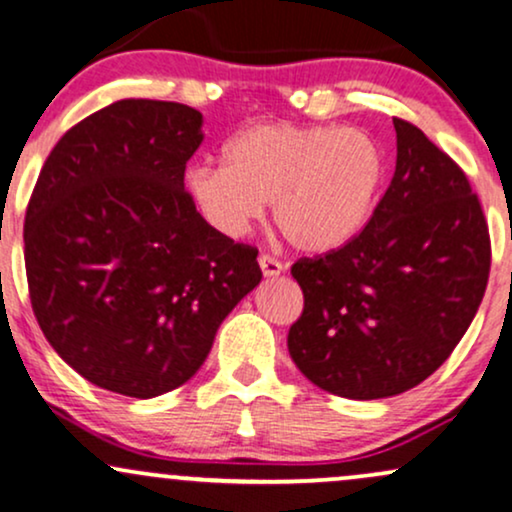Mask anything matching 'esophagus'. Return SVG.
I'll use <instances>...</instances> for the list:
<instances>
[{
  "label": "esophagus",
  "instance_id": "esophagus-1",
  "mask_svg": "<svg viewBox=\"0 0 512 512\" xmlns=\"http://www.w3.org/2000/svg\"><path fill=\"white\" fill-rule=\"evenodd\" d=\"M257 262H260L262 274L267 276V279H276V276L283 274V264L279 260H274V257L260 255V260H257Z\"/></svg>",
  "mask_w": 512,
  "mask_h": 512
}]
</instances>
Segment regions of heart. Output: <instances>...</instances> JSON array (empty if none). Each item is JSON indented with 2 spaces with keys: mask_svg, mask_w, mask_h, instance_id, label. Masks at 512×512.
Here are the masks:
<instances>
[{
  "mask_svg": "<svg viewBox=\"0 0 512 512\" xmlns=\"http://www.w3.org/2000/svg\"><path fill=\"white\" fill-rule=\"evenodd\" d=\"M386 176L384 147L357 128L255 123L233 135L224 164H195L183 188L221 236L240 238L272 200L293 248L331 252L367 224Z\"/></svg>",
  "mask_w": 512,
  "mask_h": 512,
  "instance_id": "b5f03b06",
  "label": "heart"
}]
</instances>
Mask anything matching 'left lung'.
I'll list each match as a JSON object with an SVG mask.
<instances>
[{
    "instance_id": "8db88e82",
    "label": "left lung",
    "mask_w": 512,
    "mask_h": 512,
    "mask_svg": "<svg viewBox=\"0 0 512 512\" xmlns=\"http://www.w3.org/2000/svg\"><path fill=\"white\" fill-rule=\"evenodd\" d=\"M396 171L341 250L298 260L305 295L288 353L319 389L377 400L434 374L477 315L491 243L470 181L420 128L393 119Z\"/></svg>"
}]
</instances>
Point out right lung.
<instances>
[{
  "mask_svg": "<svg viewBox=\"0 0 512 512\" xmlns=\"http://www.w3.org/2000/svg\"><path fill=\"white\" fill-rule=\"evenodd\" d=\"M202 138L193 107L119 100L66 131L35 183L30 303L49 346L100 389L155 398L186 384L262 281L257 250L188 200Z\"/></svg>",
  "mask_w": 512,
  "mask_h": 512,
  "instance_id": "add662e5",
  "label": "right lung"
}]
</instances>
